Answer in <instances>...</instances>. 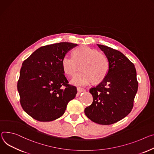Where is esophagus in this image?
I'll list each match as a JSON object with an SVG mask.
<instances>
[{
  "mask_svg": "<svg viewBox=\"0 0 154 154\" xmlns=\"http://www.w3.org/2000/svg\"><path fill=\"white\" fill-rule=\"evenodd\" d=\"M77 89V91H78V93H82V92H84V91H85V89L82 88H79V87H78Z\"/></svg>",
  "mask_w": 154,
  "mask_h": 154,
  "instance_id": "obj_1",
  "label": "esophagus"
}]
</instances>
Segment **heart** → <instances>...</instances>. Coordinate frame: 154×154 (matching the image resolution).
Segmentation results:
<instances>
[{
	"mask_svg": "<svg viewBox=\"0 0 154 154\" xmlns=\"http://www.w3.org/2000/svg\"><path fill=\"white\" fill-rule=\"evenodd\" d=\"M80 64L82 71L71 80L72 84L77 86L87 85L93 80L100 82L105 79L109 70V61L106 56L88 46L76 48L73 57L66 54L61 60L63 71L68 75H73Z\"/></svg>",
	"mask_w": 154,
	"mask_h": 154,
	"instance_id": "heart-1",
	"label": "heart"
}]
</instances>
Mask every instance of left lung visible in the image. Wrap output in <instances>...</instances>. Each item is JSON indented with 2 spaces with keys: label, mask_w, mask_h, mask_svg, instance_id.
<instances>
[{
  "label": "left lung",
  "mask_w": 154,
  "mask_h": 154,
  "mask_svg": "<svg viewBox=\"0 0 154 154\" xmlns=\"http://www.w3.org/2000/svg\"><path fill=\"white\" fill-rule=\"evenodd\" d=\"M107 57L109 70L105 79L90 90L92 104L85 109L94 123L111 125L128 116L133 107L138 83L134 65L120 51L97 44Z\"/></svg>",
  "instance_id": "1"
}]
</instances>
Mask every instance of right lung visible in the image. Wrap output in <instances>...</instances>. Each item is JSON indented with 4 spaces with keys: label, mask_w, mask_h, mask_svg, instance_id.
Listing matches in <instances>:
<instances>
[{
    "label": "right lung",
    "mask_w": 154,
    "mask_h": 154,
    "mask_svg": "<svg viewBox=\"0 0 154 154\" xmlns=\"http://www.w3.org/2000/svg\"><path fill=\"white\" fill-rule=\"evenodd\" d=\"M76 44L60 42L36 50L22 64L18 91L23 110L40 122H50L61 117L68 103L77 94L69 85L61 60Z\"/></svg>",
    "instance_id": "1"
}]
</instances>
